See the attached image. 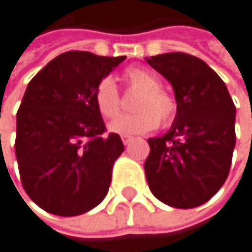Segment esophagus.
Returning a JSON list of instances; mask_svg holds the SVG:
<instances>
[{
    "instance_id": "34e87169",
    "label": "esophagus",
    "mask_w": 252,
    "mask_h": 252,
    "mask_svg": "<svg viewBox=\"0 0 252 252\" xmlns=\"http://www.w3.org/2000/svg\"><path fill=\"white\" fill-rule=\"evenodd\" d=\"M133 140H134V139H133L131 136H122V142H124V145H130Z\"/></svg>"
}]
</instances>
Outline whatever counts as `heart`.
<instances>
[{"instance_id": "heart-1", "label": "heart", "mask_w": 252, "mask_h": 252, "mask_svg": "<svg viewBox=\"0 0 252 252\" xmlns=\"http://www.w3.org/2000/svg\"><path fill=\"white\" fill-rule=\"evenodd\" d=\"M122 79L128 88L140 93L134 100V110L137 112L113 119L109 124V131L124 136L146 134L158 127L159 119L164 127L174 121L177 101L161 88V81L154 72L143 67H130L124 72ZM93 100L101 118L112 119L119 113V94L110 78H104L98 82Z\"/></svg>"}]
</instances>
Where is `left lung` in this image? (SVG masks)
Returning a JSON list of instances; mask_svg holds the SVG:
<instances>
[{"instance_id":"1","label":"left lung","mask_w":252,"mask_h":252,"mask_svg":"<svg viewBox=\"0 0 252 252\" xmlns=\"http://www.w3.org/2000/svg\"><path fill=\"white\" fill-rule=\"evenodd\" d=\"M146 62L173 85L177 115L168 133L148 139L151 192L174 208H195L224 185L236 143V107L221 78L201 59L165 53Z\"/></svg>"}]
</instances>
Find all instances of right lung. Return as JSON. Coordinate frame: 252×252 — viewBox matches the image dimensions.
Here are the masks:
<instances>
[{
    "label": "right lung",
    "instance_id": "right-lung-1",
    "mask_svg": "<svg viewBox=\"0 0 252 252\" xmlns=\"http://www.w3.org/2000/svg\"><path fill=\"white\" fill-rule=\"evenodd\" d=\"M125 56L67 51L28 84L16 119V158L29 198L47 213L72 217L107 195L113 162L124 152L106 131L94 91Z\"/></svg>",
    "mask_w": 252,
    "mask_h": 252
}]
</instances>
